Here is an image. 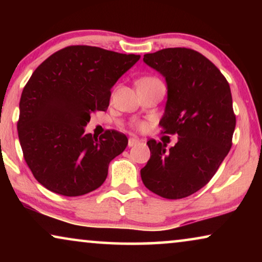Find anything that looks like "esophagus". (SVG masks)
<instances>
[{
    "label": "esophagus",
    "instance_id": "1",
    "mask_svg": "<svg viewBox=\"0 0 262 262\" xmlns=\"http://www.w3.org/2000/svg\"><path fill=\"white\" fill-rule=\"evenodd\" d=\"M138 143H139V139L135 138V137H131V138H128V143H127V145H128V148H132V146L137 145Z\"/></svg>",
    "mask_w": 262,
    "mask_h": 262
}]
</instances>
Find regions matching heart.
<instances>
[{"label": "heart", "mask_w": 262, "mask_h": 262, "mask_svg": "<svg viewBox=\"0 0 262 262\" xmlns=\"http://www.w3.org/2000/svg\"><path fill=\"white\" fill-rule=\"evenodd\" d=\"M154 81H159L157 77H152V76H146V77H142L141 80L138 81V83H142V82H154ZM135 127L138 128V130H145L146 128V124L144 121H136L135 123Z\"/></svg>", "instance_id": "heart-1"}]
</instances>
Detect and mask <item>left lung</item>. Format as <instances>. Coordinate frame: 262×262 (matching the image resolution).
Masks as SVG:
<instances>
[{
	"label": "left lung",
	"instance_id": "1",
	"mask_svg": "<svg viewBox=\"0 0 262 262\" xmlns=\"http://www.w3.org/2000/svg\"><path fill=\"white\" fill-rule=\"evenodd\" d=\"M143 60L166 77L168 100L161 134L178 135L170 149L146 142L150 160L141 169L145 187L166 199L193 194L209 182L232 145L236 116L227 78L202 53L168 48Z\"/></svg>",
	"mask_w": 262,
	"mask_h": 262
}]
</instances>
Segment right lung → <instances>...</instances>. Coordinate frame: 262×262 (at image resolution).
<instances>
[{"label": "right lung", "instance_id": "add662e5", "mask_svg": "<svg viewBox=\"0 0 262 262\" xmlns=\"http://www.w3.org/2000/svg\"><path fill=\"white\" fill-rule=\"evenodd\" d=\"M139 55L87 45L67 46L46 58L25 85L17 134L32 174L49 191L78 196L99 188L127 137L107 130L84 134L91 114L106 111L111 88Z\"/></svg>", "mask_w": 262, "mask_h": 262}]
</instances>
